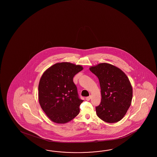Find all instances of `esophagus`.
I'll return each instance as SVG.
<instances>
[{
  "instance_id": "34e87169",
  "label": "esophagus",
  "mask_w": 157,
  "mask_h": 157,
  "mask_svg": "<svg viewBox=\"0 0 157 157\" xmlns=\"http://www.w3.org/2000/svg\"><path fill=\"white\" fill-rule=\"evenodd\" d=\"M91 98V96L89 95V97H86V100H87V101H89V100H90Z\"/></svg>"
}]
</instances>
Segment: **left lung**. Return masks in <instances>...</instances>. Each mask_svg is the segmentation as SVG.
Segmentation results:
<instances>
[{
  "label": "left lung",
  "mask_w": 157,
  "mask_h": 157,
  "mask_svg": "<svg viewBox=\"0 0 157 157\" xmlns=\"http://www.w3.org/2000/svg\"><path fill=\"white\" fill-rule=\"evenodd\" d=\"M90 70L97 76L101 93L100 104L95 107L98 117L109 123L123 119L131 104L132 87L127 76L117 67L100 63Z\"/></svg>",
  "instance_id": "obj_1"
}]
</instances>
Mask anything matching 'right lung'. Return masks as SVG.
Masks as SVG:
<instances>
[{
  "label": "right lung",
  "instance_id": "add662e5",
  "mask_svg": "<svg viewBox=\"0 0 157 157\" xmlns=\"http://www.w3.org/2000/svg\"><path fill=\"white\" fill-rule=\"evenodd\" d=\"M82 70L80 65L62 62L44 72L38 85V101L53 122L66 123L79 114L83 101L79 98L73 78Z\"/></svg>",
  "mask_w": 157,
  "mask_h": 157
}]
</instances>
